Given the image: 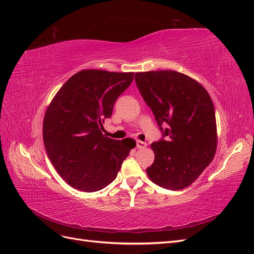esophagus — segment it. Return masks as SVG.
Instances as JSON below:
<instances>
[{
    "label": "esophagus",
    "mask_w": 254,
    "mask_h": 254,
    "mask_svg": "<svg viewBox=\"0 0 254 254\" xmlns=\"http://www.w3.org/2000/svg\"><path fill=\"white\" fill-rule=\"evenodd\" d=\"M136 146H137V148H138V149H144V148L147 147V143L141 141V140H137Z\"/></svg>",
    "instance_id": "34e87169"
}]
</instances>
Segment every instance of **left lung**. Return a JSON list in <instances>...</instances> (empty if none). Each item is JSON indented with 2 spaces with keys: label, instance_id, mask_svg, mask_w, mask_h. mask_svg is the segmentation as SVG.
Instances as JSON below:
<instances>
[{
  "label": "left lung",
  "instance_id": "obj_1",
  "mask_svg": "<svg viewBox=\"0 0 254 254\" xmlns=\"http://www.w3.org/2000/svg\"><path fill=\"white\" fill-rule=\"evenodd\" d=\"M135 82L163 133V139L151 144L155 157L147 175L166 190H183L215 156L213 101L199 82L178 71L137 72Z\"/></svg>",
  "mask_w": 254,
  "mask_h": 254
}]
</instances>
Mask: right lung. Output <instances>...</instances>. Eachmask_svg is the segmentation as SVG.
Listing matches in <instances>:
<instances>
[{
    "label": "right lung",
    "mask_w": 254,
    "mask_h": 254,
    "mask_svg": "<svg viewBox=\"0 0 254 254\" xmlns=\"http://www.w3.org/2000/svg\"><path fill=\"white\" fill-rule=\"evenodd\" d=\"M134 72L88 69L72 75L48 106L42 126L51 163L75 190L92 192L111 184L136 141L106 137L103 123Z\"/></svg>",
    "instance_id": "right-lung-1"
}]
</instances>
